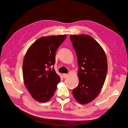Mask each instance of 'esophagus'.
Here are the masks:
<instances>
[{
    "label": "esophagus",
    "mask_w": 128,
    "mask_h": 128,
    "mask_svg": "<svg viewBox=\"0 0 128 128\" xmlns=\"http://www.w3.org/2000/svg\"><path fill=\"white\" fill-rule=\"evenodd\" d=\"M68 74H62V76H63V77L64 78H67V77H68Z\"/></svg>",
    "instance_id": "esophagus-1"
}]
</instances>
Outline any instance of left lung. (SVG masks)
<instances>
[{
	"label": "left lung",
	"mask_w": 128,
	"mask_h": 128,
	"mask_svg": "<svg viewBox=\"0 0 128 128\" xmlns=\"http://www.w3.org/2000/svg\"><path fill=\"white\" fill-rule=\"evenodd\" d=\"M78 64L79 83L72 91L81 104L92 102L99 94L107 73L106 54L98 42L86 34L70 35Z\"/></svg>",
	"instance_id": "obj_1"
}]
</instances>
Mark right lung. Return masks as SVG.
Returning a JSON list of instances; mask_svg holds the SVG:
<instances>
[{
  "instance_id": "obj_1",
  "label": "right lung",
  "mask_w": 128,
  "mask_h": 128,
  "mask_svg": "<svg viewBox=\"0 0 128 128\" xmlns=\"http://www.w3.org/2000/svg\"><path fill=\"white\" fill-rule=\"evenodd\" d=\"M67 35L40 38L27 50L23 62V77L25 86L32 97L45 102L51 99L60 80L53 67L56 52Z\"/></svg>"
}]
</instances>
